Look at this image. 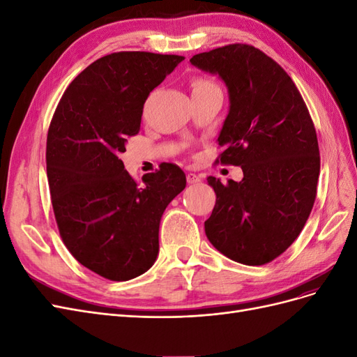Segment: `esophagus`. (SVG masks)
Returning <instances> with one entry per match:
<instances>
[{
  "label": "esophagus",
  "mask_w": 357,
  "mask_h": 357,
  "mask_svg": "<svg viewBox=\"0 0 357 357\" xmlns=\"http://www.w3.org/2000/svg\"><path fill=\"white\" fill-rule=\"evenodd\" d=\"M186 178H188L189 185H197V183L201 181V178H199L197 174H192V172H189V174L186 176Z\"/></svg>",
  "instance_id": "esophagus-1"
}]
</instances>
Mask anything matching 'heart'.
Returning a JSON list of instances; mask_svg holds the SVG:
<instances>
[{"mask_svg":"<svg viewBox=\"0 0 357 357\" xmlns=\"http://www.w3.org/2000/svg\"><path fill=\"white\" fill-rule=\"evenodd\" d=\"M213 84L210 80H205V79H197L195 82H193V89L197 88H204V86H210Z\"/></svg>","mask_w":357,"mask_h":357,"instance_id":"1","label":"heart"}]
</instances>
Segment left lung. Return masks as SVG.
<instances>
[{"mask_svg":"<svg viewBox=\"0 0 357 357\" xmlns=\"http://www.w3.org/2000/svg\"><path fill=\"white\" fill-rule=\"evenodd\" d=\"M190 63L226 84L229 112L218 160L244 174L226 185L207 178L215 205L205 235L235 262L268 264L298 238L314 204L320 172L314 125L287 73L253 46L204 52Z\"/></svg>","mask_w":357,"mask_h":357,"instance_id":"1","label":"left lung"}]
</instances>
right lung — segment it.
<instances>
[{"label":"right lung","instance_id":"right-lung-1","mask_svg":"<svg viewBox=\"0 0 357 357\" xmlns=\"http://www.w3.org/2000/svg\"><path fill=\"white\" fill-rule=\"evenodd\" d=\"M185 56L117 52L75 77L53 114L46 164L53 211L70 253L98 275L126 282L159 253V223L186 188L177 165L135 181L119 155L137 135L143 107Z\"/></svg>","mask_w":357,"mask_h":357}]
</instances>
